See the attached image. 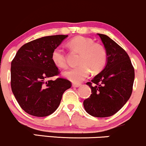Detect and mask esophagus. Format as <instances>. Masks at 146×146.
Here are the masks:
<instances>
[{
    "instance_id": "1",
    "label": "esophagus",
    "mask_w": 146,
    "mask_h": 146,
    "mask_svg": "<svg viewBox=\"0 0 146 146\" xmlns=\"http://www.w3.org/2000/svg\"><path fill=\"white\" fill-rule=\"evenodd\" d=\"M72 86L74 87V88H78V87L81 86V84H79V83H73Z\"/></svg>"
}]
</instances>
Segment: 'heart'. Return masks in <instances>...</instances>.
I'll return each instance as SVG.
<instances>
[{
    "label": "heart",
    "instance_id": "1",
    "mask_svg": "<svg viewBox=\"0 0 146 146\" xmlns=\"http://www.w3.org/2000/svg\"><path fill=\"white\" fill-rule=\"evenodd\" d=\"M70 49L80 52L78 63L79 65L69 69L63 72V76L74 83H80L88 77L90 72L98 74L102 71L107 63L108 56L105 47L101 44L94 42L88 37L78 36L68 42ZM52 60L59 68L67 67L66 57L63 50L56 47L52 53Z\"/></svg>",
    "mask_w": 146,
    "mask_h": 146
}]
</instances>
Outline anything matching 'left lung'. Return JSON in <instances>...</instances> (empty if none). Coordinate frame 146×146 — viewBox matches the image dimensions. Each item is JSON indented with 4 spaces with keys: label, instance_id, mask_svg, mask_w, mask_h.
<instances>
[{
    "label": "left lung",
    "instance_id": "obj_1",
    "mask_svg": "<svg viewBox=\"0 0 146 146\" xmlns=\"http://www.w3.org/2000/svg\"><path fill=\"white\" fill-rule=\"evenodd\" d=\"M107 52V63L99 74L86 83L92 90L84 100L86 111L95 117L114 115L126 104L132 92L135 70L128 54L105 34H98Z\"/></svg>",
    "mask_w": 146,
    "mask_h": 146
}]
</instances>
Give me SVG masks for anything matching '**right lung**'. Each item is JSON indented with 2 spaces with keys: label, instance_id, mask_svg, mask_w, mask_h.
Here are the masks:
<instances>
[{
  "label": "right lung",
  "instance_id": "add662e5",
  "mask_svg": "<svg viewBox=\"0 0 146 146\" xmlns=\"http://www.w3.org/2000/svg\"><path fill=\"white\" fill-rule=\"evenodd\" d=\"M68 35L44 36L25 44L11 63V87L19 106L34 117H47L58 108L62 96L71 88L52 60V53Z\"/></svg>",
  "mask_w": 146,
  "mask_h": 146
}]
</instances>
